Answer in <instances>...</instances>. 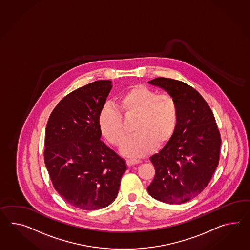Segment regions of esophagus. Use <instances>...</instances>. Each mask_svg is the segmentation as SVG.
Here are the masks:
<instances>
[{
	"label": "esophagus",
	"mask_w": 250,
	"mask_h": 250,
	"mask_svg": "<svg viewBox=\"0 0 250 250\" xmlns=\"http://www.w3.org/2000/svg\"><path fill=\"white\" fill-rule=\"evenodd\" d=\"M141 161L139 159H127L126 160V164L128 166H132V165H137L140 164Z\"/></svg>",
	"instance_id": "34e87169"
}]
</instances>
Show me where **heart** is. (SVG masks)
I'll list each match as a JSON object with an SVG mask.
<instances>
[{"label":"heart","mask_w":250,"mask_h":250,"mask_svg":"<svg viewBox=\"0 0 250 250\" xmlns=\"http://www.w3.org/2000/svg\"><path fill=\"white\" fill-rule=\"evenodd\" d=\"M116 104L124 116H135L132 125L134 134L128 137L123 146L126 155H147L155 146H164L175 133L179 106L170 94H157L146 85H133L117 98ZM98 125L111 145L122 146L125 130L119 110L104 104L98 113Z\"/></svg>","instance_id":"obj_1"}]
</instances>
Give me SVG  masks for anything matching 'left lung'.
Returning a JSON list of instances; mask_svg holds the SVG:
<instances>
[{"instance_id":"8db88e82","label":"left lung","mask_w":250,"mask_h":250,"mask_svg":"<svg viewBox=\"0 0 250 250\" xmlns=\"http://www.w3.org/2000/svg\"><path fill=\"white\" fill-rule=\"evenodd\" d=\"M149 83L175 98L179 122L170 141L150 158L155 175L147 190L155 200L181 204L200 194L210 182L219 165L220 133L209 105L192 86L166 78Z\"/></svg>"}]
</instances>
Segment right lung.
Returning a JSON list of instances; mask_svg holds the SVG:
<instances>
[{"label": "right lung", "mask_w": 250, "mask_h": 250, "mask_svg": "<svg viewBox=\"0 0 250 250\" xmlns=\"http://www.w3.org/2000/svg\"><path fill=\"white\" fill-rule=\"evenodd\" d=\"M112 88L98 80L67 94L49 116L44 161L51 183L71 206L96 210L118 194L127 167L102 141L98 113Z\"/></svg>", "instance_id": "1"}]
</instances>
